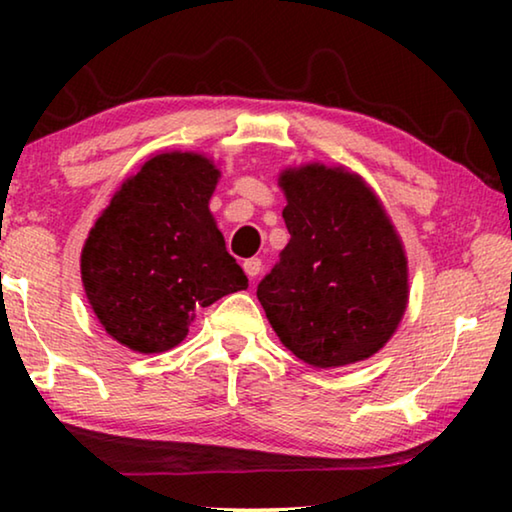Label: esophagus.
<instances>
[{
    "label": "esophagus",
    "instance_id": "34e87169",
    "mask_svg": "<svg viewBox=\"0 0 512 512\" xmlns=\"http://www.w3.org/2000/svg\"><path fill=\"white\" fill-rule=\"evenodd\" d=\"M244 271H246V275L250 277V280H253V277H257L259 271H262V262H259L257 257H250V259H246V262H244Z\"/></svg>",
    "mask_w": 512,
    "mask_h": 512
}]
</instances>
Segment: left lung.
<instances>
[{"mask_svg":"<svg viewBox=\"0 0 512 512\" xmlns=\"http://www.w3.org/2000/svg\"><path fill=\"white\" fill-rule=\"evenodd\" d=\"M277 185L291 239L257 287L268 323L314 368L370 359L409 305V262L391 216L341 164L287 167Z\"/></svg>","mask_w":512,"mask_h":512,"instance_id":"1","label":"left lung"}]
</instances>
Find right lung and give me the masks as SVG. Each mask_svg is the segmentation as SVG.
<instances>
[{
    "label": "right lung",
    "mask_w": 512,
    "mask_h": 512,
    "mask_svg": "<svg viewBox=\"0 0 512 512\" xmlns=\"http://www.w3.org/2000/svg\"><path fill=\"white\" fill-rule=\"evenodd\" d=\"M219 178L203 153H155L121 183L85 239V298L133 352L176 348L198 309L248 289L210 212Z\"/></svg>",
    "instance_id": "obj_1"
}]
</instances>
